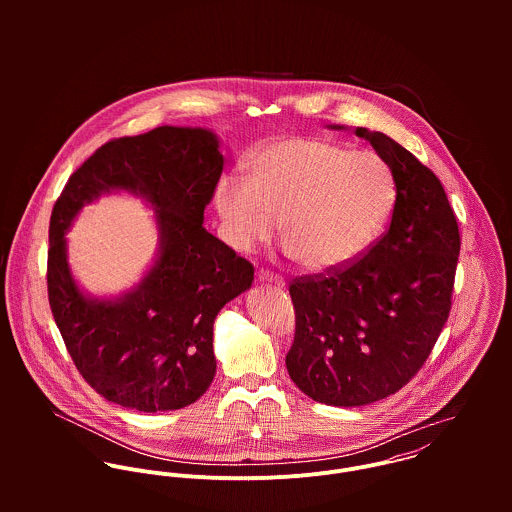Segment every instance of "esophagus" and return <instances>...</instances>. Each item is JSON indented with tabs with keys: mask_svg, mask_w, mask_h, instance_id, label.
<instances>
[{
	"mask_svg": "<svg viewBox=\"0 0 512 512\" xmlns=\"http://www.w3.org/2000/svg\"><path fill=\"white\" fill-rule=\"evenodd\" d=\"M258 280L260 282H270V284H276V286H284V278L274 274V272H268V270H258Z\"/></svg>",
	"mask_w": 512,
	"mask_h": 512,
	"instance_id": "34e87169",
	"label": "esophagus"
}]
</instances>
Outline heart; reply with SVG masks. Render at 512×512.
<instances>
[{
    "instance_id": "b5f03b06",
    "label": "heart",
    "mask_w": 512,
    "mask_h": 512,
    "mask_svg": "<svg viewBox=\"0 0 512 512\" xmlns=\"http://www.w3.org/2000/svg\"><path fill=\"white\" fill-rule=\"evenodd\" d=\"M396 185L372 151L290 138L262 147L250 177L222 175L215 189L224 240L238 252L282 234L299 266L331 272L359 258L388 219Z\"/></svg>"
}]
</instances>
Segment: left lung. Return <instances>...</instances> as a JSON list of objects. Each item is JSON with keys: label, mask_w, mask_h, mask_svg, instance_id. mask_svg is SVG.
Instances as JSON below:
<instances>
[{"label": "left lung", "mask_w": 512, "mask_h": 512, "mask_svg": "<svg viewBox=\"0 0 512 512\" xmlns=\"http://www.w3.org/2000/svg\"><path fill=\"white\" fill-rule=\"evenodd\" d=\"M355 134L392 171L390 226L351 264L290 282L286 366L303 394L327 406H365L418 374L449 317L461 246L436 173L380 132Z\"/></svg>", "instance_id": "left-lung-1"}]
</instances>
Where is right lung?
<instances>
[{
    "label": "right lung",
    "instance_id": "1",
    "mask_svg": "<svg viewBox=\"0 0 512 512\" xmlns=\"http://www.w3.org/2000/svg\"><path fill=\"white\" fill-rule=\"evenodd\" d=\"M222 163L215 134L161 126L98 147L53 207L49 305L76 370L108 402L179 410L213 382L215 317L254 280V266L203 226ZM116 188L142 192L158 209L162 252L134 293L88 300L70 276L64 232L84 202Z\"/></svg>",
    "mask_w": 512,
    "mask_h": 512
}]
</instances>
